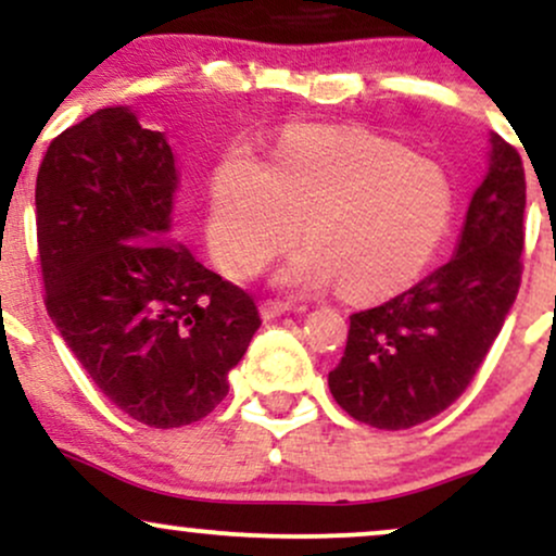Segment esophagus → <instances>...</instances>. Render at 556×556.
Wrapping results in <instances>:
<instances>
[{
    "label": "esophagus",
    "instance_id": "obj_1",
    "mask_svg": "<svg viewBox=\"0 0 556 556\" xmlns=\"http://www.w3.org/2000/svg\"><path fill=\"white\" fill-rule=\"evenodd\" d=\"M287 311H292V303H287V300H261V316H264L266 321L287 314Z\"/></svg>",
    "mask_w": 556,
    "mask_h": 556
}]
</instances>
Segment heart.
I'll use <instances>...</instances> for the list:
<instances>
[{"label": "heart", "instance_id": "b5f03b06", "mask_svg": "<svg viewBox=\"0 0 556 556\" xmlns=\"http://www.w3.org/2000/svg\"><path fill=\"white\" fill-rule=\"evenodd\" d=\"M455 193L439 164L366 130H303L271 167L232 154L212 180L208 240L229 274L258 271L303 227L279 282L379 300L413 285L446 238Z\"/></svg>", "mask_w": 556, "mask_h": 556}]
</instances>
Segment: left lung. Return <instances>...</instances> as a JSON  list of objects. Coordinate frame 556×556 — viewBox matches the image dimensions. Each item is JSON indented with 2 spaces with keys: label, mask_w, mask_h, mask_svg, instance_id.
<instances>
[{
  "label": "left lung",
  "mask_w": 556,
  "mask_h": 556,
  "mask_svg": "<svg viewBox=\"0 0 556 556\" xmlns=\"http://www.w3.org/2000/svg\"><path fill=\"white\" fill-rule=\"evenodd\" d=\"M526 169L491 136V167L473 193L457 256L402 295L350 316L329 389L348 416L400 431L431 420L468 389L520 290Z\"/></svg>",
  "instance_id": "1"
}]
</instances>
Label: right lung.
<instances>
[{"instance_id": "1", "label": "right lung", "mask_w": 556, "mask_h": 556, "mask_svg": "<svg viewBox=\"0 0 556 556\" xmlns=\"http://www.w3.org/2000/svg\"><path fill=\"white\" fill-rule=\"evenodd\" d=\"M175 156L125 106L49 143L36 177L43 303L119 410L151 429L201 420L261 327L253 295L164 245Z\"/></svg>"}]
</instances>
